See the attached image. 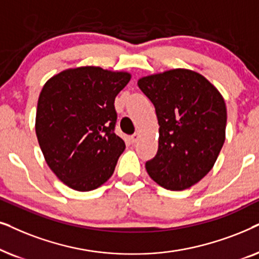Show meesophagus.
I'll return each instance as SVG.
<instances>
[{
	"label": "esophagus",
	"mask_w": 259,
	"mask_h": 259,
	"mask_svg": "<svg viewBox=\"0 0 259 259\" xmlns=\"http://www.w3.org/2000/svg\"><path fill=\"white\" fill-rule=\"evenodd\" d=\"M140 140V134H134L133 136H130V142H132L133 144L137 143V141Z\"/></svg>",
	"instance_id": "obj_1"
}]
</instances>
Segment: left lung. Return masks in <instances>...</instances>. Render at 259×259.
<instances>
[{
	"instance_id": "8db88e82",
	"label": "left lung",
	"mask_w": 259,
	"mask_h": 259,
	"mask_svg": "<svg viewBox=\"0 0 259 259\" xmlns=\"http://www.w3.org/2000/svg\"><path fill=\"white\" fill-rule=\"evenodd\" d=\"M139 88L150 99L158 120V149L146 162L149 177L169 191H184L214 165L225 142L226 105L204 75L174 68L142 77Z\"/></svg>"
}]
</instances>
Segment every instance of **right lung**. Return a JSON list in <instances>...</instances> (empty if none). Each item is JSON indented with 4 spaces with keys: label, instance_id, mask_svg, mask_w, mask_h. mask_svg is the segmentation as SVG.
Masks as SVG:
<instances>
[{
    "label": "right lung",
    "instance_id": "obj_1",
    "mask_svg": "<svg viewBox=\"0 0 259 259\" xmlns=\"http://www.w3.org/2000/svg\"><path fill=\"white\" fill-rule=\"evenodd\" d=\"M124 71L67 68L48 79L37 101L35 133L51 170L78 192L111 178L125 143L117 136L115 98L130 81Z\"/></svg>",
    "mask_w": 259,
    "mask_h": 259
}]
</instances>
